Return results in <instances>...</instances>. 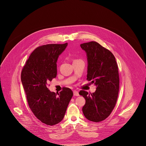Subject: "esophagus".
<instances>
[{"label": "esophagus", "instance_id": "esophagus-1", "mask_svg": "<svg viewBox=\"0 0 146 146\" xmlns=\"http://www.w3.org/2000/svg\"><path fill=\"white\" fill-rule=\"evenodd\" d=\"M73 95H74V96H78L80 95L78 92L77 91H73Z\"/></svg>", "mask_w": 146, "mask_h": 146}]
</instances>
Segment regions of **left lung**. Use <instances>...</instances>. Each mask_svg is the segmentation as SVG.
<instances>
[{
	"mask_svg": "<svg viewBox=\"0 0 146 146\" xmlns=\"http://www.w3.org/2000/svg\"><path fill=\"white\" fill-rule=\"evenodd\" d=\"M87 57V80L96 87L94 93L80 91L86 99L82 110L86 118L93 122L105 119L115 107L119 91L118 66L114 55L95 41L80 44Z\"/></svg>",
	"mask_w": 146,
	"mask_h": 146,
	"instance_id": "left-lung-1",
	"label": "left lung"
}]
</instances>
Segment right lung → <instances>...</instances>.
I'll use <instances>...</instances> for the list:
<instances>
[{
	"instance_id": "obj_1",
	"label": "right lung",
	"mask_w": 146,
	"mask_h": 146,
	"mask_svg": "<svg viewBox=\"0 0 146 146\" xmlns=\"http://www.w3.org/2000/svg\"><path fill=\"white\" fill-rule=\"evenodd\" d=\"M68 43L47 44L36 48L21 72V82L30 109L41 122L54 125L63 119L73 96L72 91L64 87L59 93L48 90V82L56 77V62Z\"/></svg>"
}]
</instances>
